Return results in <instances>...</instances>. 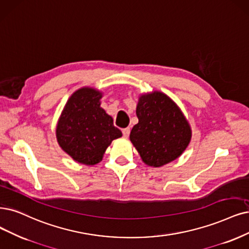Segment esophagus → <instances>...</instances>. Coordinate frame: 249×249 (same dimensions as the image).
Segmentation results:
<instances>
[{"instance_id": "obj_1", "label": "esophagus", "mask_w": 249, "mask_h": 249, "mask_svg": "<svg viewBox=\"0 0 249 249\" xmlns=\"http://www.w3.org/2000/svg\"><path fill=\"white\" fill-rule=\"evenodd\" d=\"M122 132H123V135L125 137H128V136H129V133H130V128H124Z\"/></svg>"}]
</instances>
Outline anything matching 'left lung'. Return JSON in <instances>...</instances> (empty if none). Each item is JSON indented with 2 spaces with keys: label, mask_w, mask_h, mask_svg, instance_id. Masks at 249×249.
Here are the masks:
<instances>
[{
  "label": "left lung",
  "mask_w": 249,
  "mask_h": 249,
  "mask_svg": "<svg viewBox=\"0 0 249 249\" xmlns=\"http://www.w3.org/2000/svg\"><path fill=\"white\" fill-rule=\"evenodd\" d=\"M139 123L130 142L144 164L161 167L180 157L192 139V128L179 107L161 91L142 93L136 105Z\"/></svg>",
  "instance_id": "1"
}]
</instances>
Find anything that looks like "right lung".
I'll return each mask as SVG.
<instances>
[{"instance_id":"right-lung-1","label":"right lung","mask_w":249,"mask_h":249,"mask_svg":"<svg viewBox=\"0 0 249 249\" xmlns=\"http://www.w3.org/2000/svg\"><path fill=\"white\" fill-rule=\"evenodd\" d=\"M103 92L92 87L76 90L68 99L56 125V140L63 152L78 163L95 165L122 132L100 107Z\"/></svg>"}]
</instances>
